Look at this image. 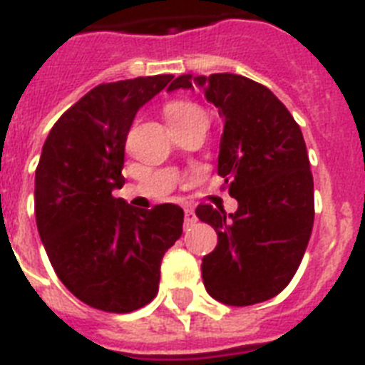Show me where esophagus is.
<instances>
[{
  "label": "esophagus",
  "mask_w": 365,
  "mask_h": 365,
  "mask_svg": "<svg viewBox=\"0 0 365 365\" xmlns=\"http://www.w3.org/2000/svg\"><path fill=\"white\" fill-rule=\"evenodd\" d=\"M197 222V215H195V212H193V208H186L185 210V227H192V225H195Z\"/></svg>",
  "instance_id": "1"
}]
</instances>
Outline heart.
Returning <instances> with one entry per match:
<instances>
[{"label":"heart","mask_w":365,"mask_h":365,"mask_svg":"<svg viewBox=\"0 0 365 365\" xmlns=\"http://www.w3.org/2000/svg\"><path fill=\"white\" fill-rule=\"evenodd\" d=\"M166 118H168V124H172V122H180V120H186L190 117H195V115H202L201 108L192 102H172V104H168L166 109Z\"/></svg>","instance_id":"obj_1"}]
</instances>
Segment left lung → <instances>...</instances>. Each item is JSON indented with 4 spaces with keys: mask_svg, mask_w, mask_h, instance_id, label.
<instances>
[{
    "mask_svg": "<svg viewBox=\"0 0 365 365\" xmlns=\"http://www.w3.org/2000/svg\"><path fill=\"white\" fill-rule=\"evenodd\" d=\"M199 87L222 118L217 173L237 201L234 214L199 205L217 232L202 257V283L217 302L245 307L289 285L314 221V182L302 130L269 87L240 74H182L168 91Z\"/></svg>",
    "mask_w": 365,
    "mask_h": 365,
    "instance_id": "left-lung-1",
    "label": "left lung"
}]
</instances>
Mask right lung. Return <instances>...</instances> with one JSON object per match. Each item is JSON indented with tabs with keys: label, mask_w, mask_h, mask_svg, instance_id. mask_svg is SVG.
I'll use <instances>...</instances> for the list:
<instances>
[{
	"label": "right lung",
	"mask_w": 365,
	"mask_h": 365,
	"mask_svg": "<svg viewBox=\"0 0 365 365\" xmlns=\"http://www.w3.org/2000/svg\"><path fill=\"white\" fill-rule=\"evenodd\" d=\"M172 74L100 83L58 118L41 148L34 212L60 282L106 312L144 307L159 291L160 261L182 234L172 202L138 210L113 190L124 186V148L135 115Z\"/></svg>",
	"instance_id": "1"
}]
</instances>
